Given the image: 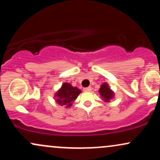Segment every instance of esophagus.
Wrapping results in <instances>:
<instances>
[{"instance_id": "obj_1", "label": "esophagus", "mask_w": 160, "mask_h": 160, "mask_svg": "<svg viewBox=\"0 0 160 160\" xmlns=\"http://www.w3.org/2000/svg\"><path fill=\"white\" fill-rule=\"evenodd\" d=\"M92 90V88L90 86H89V87H85L83 88V91L84 92H90Z\"/></svg>"}]
</instances>
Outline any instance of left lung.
Masks as SVG:
<instances>
[{
	"label": "left lung",
	"instance_id": "1",
	"mask_svg": "<svg viewBox=\"0 0 160 160\" xmlns=\"http://www.w3.org/2000/svg\"><path fill=\"white\" fill-rule=\"evenodd\" d=\"M99 93H100L101 96L102 97V98L104 99V101L105 102H110L111 98H113V97L114 96V93L109 88L108 83L104 82L101 86V88L99 89Z\"/></svg>",
	"mask_w": 160,
	"mask_h": 160
}]
</instances>
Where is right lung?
I'll use <instances>...</instances> for the list:
<instances>
[{"instance_id": "1", "label": "right lung", "mask_w": 160, "mask_h": 160, "mask_svg": "<svg viewBox=\"0 0 160 160\" xmlns=\"http://www.w3.org/2000/svg\"><path fill=\"white\" fill-rule=\"evenodd\" d=\"M81 90L77 87H73L68 82L62 84V87L55 95L56 102L61 106H66L69 108L72 105L74 100L78 98Z\"/></svg>"}]
</instances>
